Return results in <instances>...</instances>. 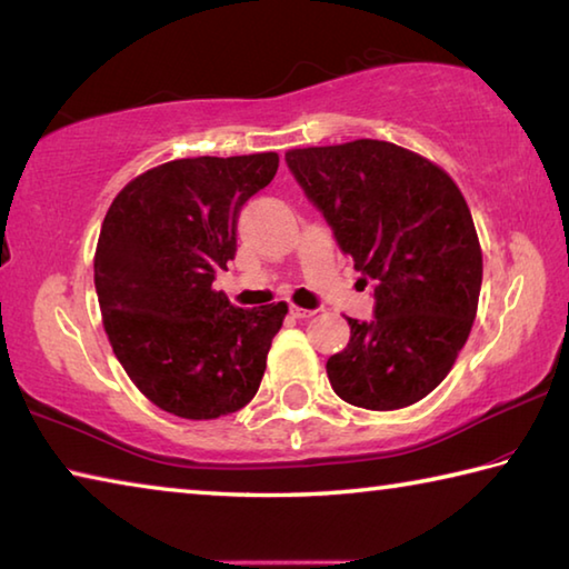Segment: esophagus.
<instances>
[{"mask_svg":"<svg viewBox=\"0 0 569 569\" xmlns=\"http://www.w3.org/2000/svg\"><path fill=\"white\" fill-rule=\"evenodd\" d=\"M291 316H293V318H311V316H313V311H308V308L291 306Z\"/></svg>","mask_w":569,"mask_h":569,"instance_id":"1","label":"esophagus"}]
</instances>
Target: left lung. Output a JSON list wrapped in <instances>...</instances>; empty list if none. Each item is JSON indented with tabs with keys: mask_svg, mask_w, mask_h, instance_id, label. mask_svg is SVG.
I'll return each mask as SVG.
<instances>
[{
	"mask_svg": "<svg viewBox=\"0 0 569 569\" xmlns=\"http://www.w3.org/2000/svg\"><path fill=\"white\" fill-rule=\"evenodd\" d=\"M338 249L373 283V318H348L350 343L328 380L350 406L398 410L442 383L470 336L482 253L460 189L436 163L390 141L286 153Z\"/></svg>",
	"mask_w": 569,
	"mask_h": 569,
	"instance_id": "1",
	"label": "left lung"
}]
</instances>
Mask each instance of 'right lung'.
<instances>
[{
  "label": "right lung",
  "instance_id": "obj_1",
  "mask_svg": "<svg viewBox=\"0 0 569 569\" xmlns=\"http://www.w3.org/2000/svg\"><path fill=\"white\" fill-rule=\"evenodd\" d=\"M278 153L177 159L133 179L101 223L94 286L113 356L161 410L211 420L261 386L286 303L243 311L213 291L236 256L243 203Z\"/></svg>",
  "mask_w": 569,
  "mask_h": 569
}]
</instances>
